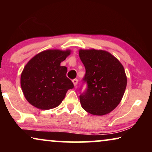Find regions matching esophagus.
<instances>
[{"instance_id": "esophagus-1", "label": "esophagus", "mask_w": 152, "mask_h": 152, "mask_svg": "<svg viewBox=\"0 0 152 152\" xmlns=\"http://www.w3.org/2000/svg\"><path fill=\"white\" fill-rule=\"evenodd\" d=\"M72 83H73L74 86H76L77 84V83H78L77 79H74V80H72Z\"/></svg>"}]
</instances>
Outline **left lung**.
<instances>
[{"label": "left lung", "instance_id": "obj_1", "mask_svg": "<svg viewBox=\"0 0 152 152\" xmlns=\"http://www.w3.org/2000/svg\"><path fill=\"white\" fill-rule=\"evenodd\" d=\"M86 74V91L80 95L83 109L95 115L109 113L119 104L126 87L124 68L117 58L102 50H79Z\"/></svg>", "mask_w": 152, "mask_h": 152}]
</instances>
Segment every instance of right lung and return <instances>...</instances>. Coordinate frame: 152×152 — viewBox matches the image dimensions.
Instances as JSON below:
<instances>
[{"label": "right lung", "instance_id": "obj_1", "mask_svg": "<svg viewBox=\"0 0 152 152\" xmlns=\"http://www.w3.org/2000/svg\"><path fill=\"white\" fill-rule=\"evenodd\" d=\"M70 50L53 49L41 52L29 61L20 75V86L27 101L34 107L48 110L57 107L74 85L61 66Z\"/></svg>", "mask_w": 152, "mask_h": 152}]
</instances>
